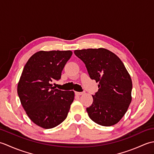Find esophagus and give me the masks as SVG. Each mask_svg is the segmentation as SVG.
Here are the masks:
<instances>
[{"instance_id": "esophagus-1", "label": "esophagus", "mask_w": 154, "mask_h": 154, "mask_svg": "<svg viewBox=\"0 0 154 154\" xmlns=\"http://www.w3.org/2000/svg\"><path fill=\"white\" fill-rule=\"evenodd\" d=\"M84 93L83 92H75V94H76V95H78V96H80V95H82V94H83Z\"/></svg>"}]
</instances>
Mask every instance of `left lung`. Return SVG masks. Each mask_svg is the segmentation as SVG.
I'll use <instances>...</instances> for the list:
<instances>
[{"label":"left lung","mask_w":154,"mask_h":154,"mask_svg":"<svg viewBox=\"0 0 154 154\" xmlns=\"http://www.w3.org/2000/svg\"><path fill=\"white\" fill-rule=\"evenodd\" d=\"M74 53L85 64L91 79L99 83L93 104L87 108L88 115L99 125H114L132 100V82L128 72L120 59L106 49H85Z\"/></svg>","instance_id":"obj_1"}]
</instances>
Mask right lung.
<instances>
[{
    "label": "right lung",
    "mask_w": 154,
    "mask_h": 154,
    "mask_svg": "<svg viewBox=\"0 0 154 154\" xmlns=\"http://www.w3.org/2000/svg\"><path fill=\"white\" fill-rule=\"evenodd\" d=\"M71 51H40L29 59L22 71L17 91L22 105L36 125L50 129L66 119L74 100L73 91H61L51 82L60 79Z\"/></svg>",
    "instance_id": "right-lung-1"
}]
</instances>
